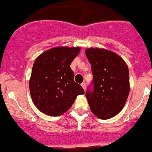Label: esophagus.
I'll use <instances>...</instances> for the list:
<instances>
[{
    "instance_id": "34e87169",
    "label": "esophagus",
    "mask_w": 152,
    "mask_h": 152,
    "mask_svg": "<svg viewBox=\"0 0 152 152\" xmlns=\"http://www.w3.org/2000/svg\"><path fill=\"white\" fill-rule=\"evenodd\" d=\"M81 86H82L83 89L86 91V83H81Z\"/></svg>"
}]
</instances>
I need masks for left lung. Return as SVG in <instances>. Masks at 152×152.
<instances>
[{"instance_id": "8db88e82", "label": "left lung", "mask_w": 152, "mask_h": 152, "mask_svg": "<svg viewBox=\"0 0 152 152\" xmlns=\"http://www.w3.org/2000/svg\"><path fill=\"white\" fill-rule=\"evenodd\" d=\"M87 59L91 65L93 80L86 97L91 112L100 119L118 115L126 102L130 90L129 69L115 52L103 49H87Z\"/></svg>"}]
</instances>
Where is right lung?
<instances>
[{"label": "right lung", "instance_id": "add662e5", "mask_svg": "<svg viewBox=\"0 0 152 152\" xmlns=\"http://www.w3.org/2000/svg\"><path fill=\"white\" fill-rule=\"evenodd\" d=\"M80 47H56L46 51L34 61L29 80L31 99L36 107L49 116H59L71 108L77 96L84 94L74 80L70 64Z\"/></svg>", "mask_w": 152, "mask_h": 152}]
</instances>
